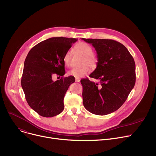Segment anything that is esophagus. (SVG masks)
I'll return each instance as SVG.
<instances>
[{"label": "esophagus", "mask_w": 156, "mask_h": 156, "mask_svg": "<svg viewBox=\"0 0 156 156\" xmlns=\"http://www.w3.org/2000/svg\"><path fill=\"white\" fill-rule=\"evenodd\" d=\"M75 81H76V82H80V79L79 78H75Z\"/></svg>", "instance_id": "1"}]
</instances>
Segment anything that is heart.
I'll return each mask as SVG.
<instances>
[{
  "instance_id": "1",
  "label": "heart",
  "mask_w": 156,
  "mask_h": 156,
  "mask_svg": "<svg viewBox=\"0 0 156 156\" xmlns=\"http://www.w3.org/2000/svg\"><path fill=\"white\" fill-rule=\"evenodd\" d=\"M75 51L83 55L85 57L83 64H87L91 68H95L97 63V57L93 55V49L88 44L85 42H79L75 46ZM71 52L70 51L66 52L63 56L64 64L68 66L71 63ZM89 68L87 66L80 68H72L68 72L69 76H72L75 78H80L85 76L88 73Z\"/></svg>"
}]
</instances>
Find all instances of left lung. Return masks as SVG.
Instances as JSON below:
<instances>
[{"instance_id":"8db88e82","label":"left lung","mask_w":156,"mask_h":156,"mask_svg":"<svg viewBox=\"0 0 156 156\" xmlns=\"http://www.w3.org/2000/svg\"><path fill=\"white\" fill-rule=\"evenodd\" d=\"M91 44L97 54V66L88 78L81 80L83 103L87 110L97 115H106L118 110L133 88L135 63L122 44L111 39L82 38Z\"/></svg>"}]
</instances>
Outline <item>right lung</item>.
Returning <instances> with one entry per match:
<instances>
[{
  "mask_svg": "<svg viewBox=\"0 0 156 156\" xmlns=\"http://www.w3.org/2000/svg\"><path fill=\"white\" fill-rule=\"evenodd\" d=\"M77 39L53 37L33 47L24 63L21 87L30 107L39 115L49 118L64 109V97L69 85L75 82L65 74L63 56ZM54 73L62 76L54 82Z\"/></svg>",
  "mask_w": 156,
  "mask_h": 156,
  "instance_id": "right-lung-1",
  "label": "right lung"
}]
</instances>
